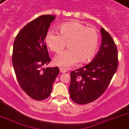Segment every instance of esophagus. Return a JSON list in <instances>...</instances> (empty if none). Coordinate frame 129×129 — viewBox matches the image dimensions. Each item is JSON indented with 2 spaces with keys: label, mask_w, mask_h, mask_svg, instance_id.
<instances>
[{
  "label": "esophagus",
  "mask_w": 129,
  "mask_h": 129,
  "mask_svg": "<svg viewBox=\"0 0 129 129\" xmlns=\"http://www.w3.org/2000/svg\"><path fill=\"white\" fill-rule=\"evenodd\" d=\"M59 70H60V72L61 73H66V72H67V70H66V69L61 68L59 69Z\"/></svg>",
  "instance_id": "obj_1"
}]
</instances>
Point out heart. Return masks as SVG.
<instances>
[{
    "mask_svg": "<svg viewBox=\"0 0 129 129\" xmlns=\"http://www.w3.org/2000/svg\"><path fill=\"white\" fill-rule=\"evenodd\" d=\"M59 34L49 31L45 43L53 52L59 53L66 48L69 50L57 55L53 59L56 66L70 68L77 62L88 63L96 53L99 43V34L94 27H87L78 22H68L57 27Z\"/></svg>",
    "mask_w": 129,
    "mask_h": 129,
    "instance_id": "1",
    "label": "heart"
}]
</instances>
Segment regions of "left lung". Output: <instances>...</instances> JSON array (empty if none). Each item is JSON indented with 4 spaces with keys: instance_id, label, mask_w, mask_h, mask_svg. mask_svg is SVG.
I'll return each mask as SVG.
<instances>
[{
    "instance_id": "left-lung-1",
    "label": "left lung",
    "mask_w": 129,
    "mask_h": 129,
    "mask_svg": "<svg viewBox=\"0 0 129 129\" xmlns=\"http://www.w3.org/2000/svg\"><path fill=\"white\" fill-rule=\"evenodd\" d=\"M100 32L102 43L96 56L84 67L71 72L69 92L77 104H88L99 98L117 70L118 53L114 40L104 28Z\"/></svg>"
}]
</instances>
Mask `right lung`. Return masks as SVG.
<instances>
[{
    "instance_id": "add662e5",
    "label": "right lung",
    "mask_w": 129,
    "mask_h": 129,
    "mask_svg": "<svg viewBox=\"0 0 129 129\" xmlns=\"http://www.w3.org/2000/svg\"><path fill=\"white\" fill-rule=\"evenodd\" d=\"M55 15H41L26 25L13 44V68L21 89L34 100L49 96L58 67L43 68L51 61L45 37Z\"/></svg>"
}]
</instances>
